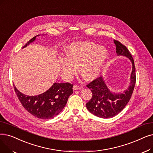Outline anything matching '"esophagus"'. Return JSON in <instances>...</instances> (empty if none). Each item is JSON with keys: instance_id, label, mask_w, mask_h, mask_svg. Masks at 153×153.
Masks as SVG:
<instances>
[{"instance_id": "obj_1", "label": "esophagus", "mask_w": 153, "mask_h": 153, "mask_svg": "<svg viewBox=\"0 0 153 153\" xmlns=\"http://www.w3.org/2000/svg\"><path fill=\"white\" fill-rule=\"evenodd\" d=\"M81 89V87H80V86H79L77 85H74V86H73V89L74 90Z\"/></svg>"}]
</instances>
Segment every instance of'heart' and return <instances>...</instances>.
<instances>
[{"label": "heart", "mask_w": 153, "mask_h": 153, "mask_svg": "<svg viewBox=\"0 0 153 153\" xmlns=\"http://www.w3.org/2000/svg\"><path fill=\"white\" fill-rule=\"evenodd\" d=\"M108 56L103 47L91 42L71 44L65 51V59L61 61L63 74L70 77L77 71L86 80H92L98 76Z\"/></svg>", "instance_id": "obj_1"}]
</instances>
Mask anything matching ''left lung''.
<instances>
[{
	"instance_id": "8db88e82",
	"label": "left lung",
	"mask_w": 153,
	"mask_h": 153,
	"mask_svg": "<svg viewBox=\"0 0 153 153\" xmlns=\"http://www.w3.org/2000/svg\"><path fill=\"white\" fill-rule=\"evenodd\" d=\"M116 46V53L119 56L128 57L132 64L130 85L123 93L116 94L111 92L106 86L102 77H99L89 83L86 86L92 93L90 101L86 104V107L90 112L102 118H111L119 114L127 105L131 97L136 84V76L134 59L131 53L124 45L114 40Z\"/></svg>"
}]
</instances>
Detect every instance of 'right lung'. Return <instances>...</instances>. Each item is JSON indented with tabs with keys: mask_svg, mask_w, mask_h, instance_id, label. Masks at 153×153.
Returning <instances> with one entry per match:
<instances>
[{
	"mask_svg": "<svg viewBox=\"0 0 153 153\" xmlns=\"http://www.w3.org/2000/svg\"><path fill=\"white\" fill-rule=\"evenodd\" d=\"M38 36L40 35L32 38L22 48L34 41ZM72 87L73 84L69 82L54 83L42 94L29 96L19 92L14 85L16 94L23 107L32 115L42 119L53 118L60 113L72 94Z\"/></svg>",
	"mask_w": 153,
	"mask_h": 153,
	"instance_id": "add662e5",
	"label": "right lung"
}]
</instances>
